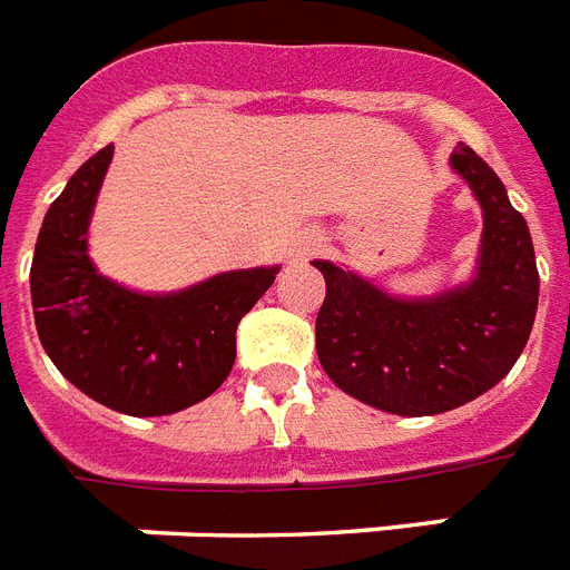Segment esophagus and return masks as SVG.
<instances>
[{
    "label": "esophagus",
    "mask_w": 570,
    "mask_h": 570,
    "mask_svg": "<svg viewBox=\"0 0 570 570\" xmlns=\"http://www.w3.org/2000/svg\"><path fill=\"white\" fill-rule=\"evenodd\" d=\"M317 249H321V238H317V235H306V238L299 240L297 247H294V253H291V256H294V258H308V256H314Z\"/></svg>",
    "instance_id": "1"
}]
</instances>
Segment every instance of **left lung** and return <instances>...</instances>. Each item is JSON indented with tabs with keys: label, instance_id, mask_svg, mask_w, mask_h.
I'll return each mask as SVG.
<instances>
[{
	"label": "left lung",
	"instance_id": "obj_1",
	"mask_svg": "<svg viewBox=\"0 0 570 570\" xmlns=\"http://www.w3.org/2000/svg\"><path fill=\"white\" fill-rule=\"evenodd\" d=\"M453 170L480 199L482 247L471 285L432 299H397L332 262L314 341L323 371L350 397L391 414H441L494 389L521 356L539 308V271L527 220L498 173L471 147Z\"/></svg>",
	"mask_w": 570,
	"mask_h": 570
}]
</instances>
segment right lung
I'll return each instance as SVG.
<instances>
[{
    "instance_id": "1",
    "label": "right lung",
    "mask_w": 570,
    "mask_h": 570,
    "mask_svg": "<svg viewBox=\"0 0 570 570\" xmlns=\"http://www.w3.org/2000/svg\"><path fill=\"white\" fill-rule=\"evenodd\" d=\"M114 144L81 164L40 226L31 306L40 344L79 391L114 412L153 417L220 389L235 332L276 279V267L220 273L194 288L147 297L99 276L88 223Z\"/></svg>"
}]
</instances>
